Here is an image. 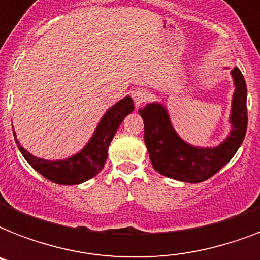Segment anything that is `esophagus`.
<instances>
[{
  "instance_id": "34e87169",
  "label": "esophagus",
  "mask_w": 260,
  "mask_h": 260,
  "mask_svg": "<svg viewBox=\"0 0 260 260\" xmlns=\"http://www.w3.org/2000/svg\"><path fill=\"white\" fill-rule=\"evenodd\" d=\"M132 98H134L135 105H136V108H139V106L143 105L144 102L148 101V98H150V94H148V91H147V90L138 89V90H135L134 93H132Z\"/></svg>"
}]
</instances>
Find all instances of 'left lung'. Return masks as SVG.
Instances as JSON below:
<instances>
[{"instance_id": "1", "label": "left lung", "mask_w": 260, "mask_h": 260, "mask_svg": "<svg viewBox=\"0 0 260 260\" xmlns=\"http://www.w3.org/2000/svg\"><path fill=\"white\" fill-rule=\"evenodd\" d=\"M235 82L232 98L230 136L217 147L201 148L183 142L174 131L167 110L160 104H148L139 109L144 121V142L155 170L177 181L198 183L220 171L244 140L248 124L247 86L242 71L235 67L231 71Z\"/></svg>"}]
</instances>
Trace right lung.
<instances>
[{
	"instance_id": "obj_1",
	"label": "right lung",
	"mask_w": 260,
	"mask_h": 260,
	"mask_svg": "<svg viewBox=\"0 0 260 260\" xmlns=\"http://www.w3.org/2000/svg\"><path fill=\"white\" fill-rule=\"evenodd\" d=\"M134 108V101L131 97L122 98L121 101L114 104L102 116L97 129L85 148L78 154H75L74 156L63 159V160H44V159L36 158L20 146L14 131L13 135L22 156L35 170L42 174L43 177L59 185H78L90 178L95 177L102 170L108 159V148L114 134L117 132L118 126L125 118L126 114H129Z\"/></svg>"
}]
</instances>
